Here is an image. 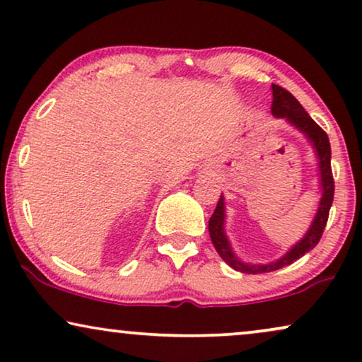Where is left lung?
<instances>
[{
    "label": "left lung",
    "mask_w": 362,
    "mask_h": 362,
    "mask_svg": "<svg viewBox=\"0 0 362 362\" xmlns=\"http://www.w3.org/2000/svg\"><path fill=\"white\" fill-rule=\"evenodd\" d=\"M273 106H271V112L274 118L284 119L286 123L293 126L301 133L304 138L309 141L314 149L317 159V175H319V191H321V198H319L316 214H314L311 224H309L308 231L304 236L299 239L298 243L293 244L283 256L271 262H246L236 255L233 250V244L229 241L226 233V204H224V196L218 201L213 216L209 218V236L213 241L218 255L223 257V261L233 269L239 271V273L246 274H261V273H271V271L281 269V267L293 264L299 257H303L306 252H309L313 247H316L319 239L325 231L327 216H329V209L332 204V198H334V181H332L331 173V144L327 134L316 124L311 116L308 115L306 110L299 105V101L286 91L284 88L273 84Z\"/></svg>",
    "instance_id": "left-lung-1"
}]
</instances>
